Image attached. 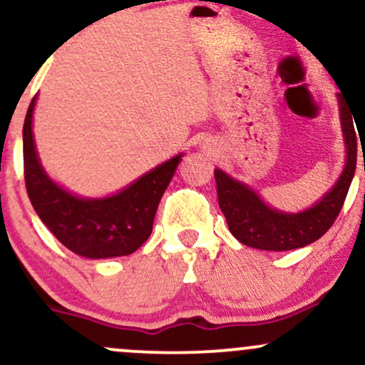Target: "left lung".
Segmentation results:
<instances>
[{
    "mask_svg": "<svg viewBox=\"0 0 365 365\" xmlns=\"http://www.w3.org/2000/svg\"><path fill=\"white\" fill-rule=\"evenodd\" d=\"M343 137L346 145V163L343 173L319 202L307 211L288 212L269 207L252 188L237 182L221 170H215L217 202L226 217L230 232L244 245L261 250H293L319 240L333 226L340 215L345 197L357 165V132L354 127V111L346 106L345 99L338 94ZM357 125V121H355Z\"/></svg>",
    "mask_w": 365,
    "mask_h": 365,
    "instance_id": "8db88e82",
    "label": "left lung"
}]
</instances>
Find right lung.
Returning a JSON list of instances; mask_svg holds the SVG:
<instances>
[{"mask_svg": "<svg viewBox=\"0 0 365 365\" xmlns=\"http://www.w3.org/2000/svg\"><path fill=\"white\" fill-rule=\"evenodd\" d=\"M32 99L24 123V175L29 199L41 221L72 252L89 259L135 252L153 232L159 200L182 154L104 199H82L54 183L41 166L32 135Z\"/></svg>", "mask_w": 365, "mask_h": 365, "instance_id": "1", "label": "right lung"}]
</instances>
